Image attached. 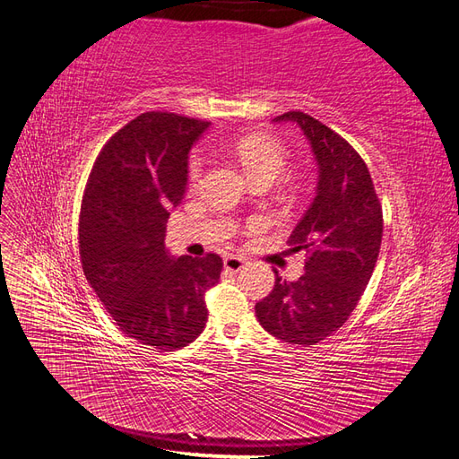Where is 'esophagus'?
Listing matches in <instances>:
<instances>
[{
	"instance_id": "34e87169",
	"label": "esophagus",
	"mask_w": 459,
	"mask_h": 459,
	"mask_svg": "<svg viewBox=\"0 0 459 459\" xmlns=\"http://www.w3.org/2000/svg\"><path fill=\"white\" fill-rule=\"evenodd\" d=\"M247 258L245 256H239V255H231V256H226L224 258V268L228 272H239L243 266H245Z\"/></svg>"
}]
</instances>
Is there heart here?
Instances as JSON below:
<instances>
[{"mask_svg":"<svg viewBox=\"0 0 459 459\" xmlns=\"http://www.w3.org/2000/svg\"><path fill=\"white\" fill-rule=\"evenodd\" d=\"M235 155L241 160L243 169L253 179L258 178H277L285 166V147L273 140L270 135L253 134L239 137L238 143H235ZM203 162L195 155L189 160V179L191 182H197L201 176Z\"/></svg>","mask_w":459,"mask_h":459,"instance_id":"obj_1","label":"heart"}]
</instances>
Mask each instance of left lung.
I'll return each mask as SVG.
<instances>
[{"mask_svg": "<svg viewBox=\"0 0 459 459\" xmlns=\"http://www.w3.org/2000/svg\"><path fill=\"white\" fill-rule=\"evenodd\" d=\"M273 122H293L317 164L316 195L289 238L290 251H307L297 281L275 272L272 293L256 302L270 335L289 344H316L335 333L366 290L379 256L383 212L362 157L325 124L290 110Z\"/></svg>", "mask_w": 459, "mask_h": 459, "instance_id": "left-lung-1", "label": "left lung"}]
</instances>
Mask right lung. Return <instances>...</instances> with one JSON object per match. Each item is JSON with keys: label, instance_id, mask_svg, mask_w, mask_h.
Instances as JSON below:
<instances>
[{"label": "right lung", "instance_id": "add662e5", "mask_svg": "<svg viewBox=\"0 0 459 459\" xmlns=\"http://www.w3.org/2000/svg\"><path fill=\"white\" fill-rule=\"evenodd\" d=\"M211 122L143 113L118 130L97 157L80 211L86 280L120 331L157 351L195 341L206 325V289L224 262L172 256L166 220L187 189L189 151Z\"/></svg>", "mask_w": 459, "mask_h": 459}]
</instances>
